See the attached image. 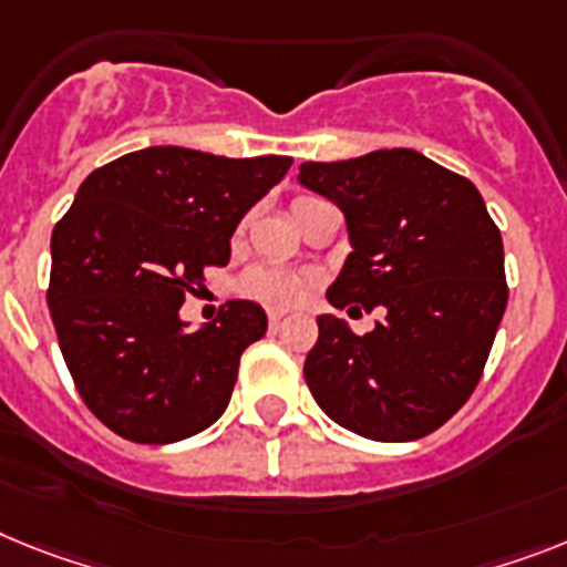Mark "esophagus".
Instances as JSON below:
<instances>
[{
	"mask_svg": "<svg viewBox=\"0 0 567 567\" xmlns=\"http://www.w3.org/2000/svg\"><path fill=\"white\" fill-rule=\"evenodd\" d=\"M282 320H285V313H282V311H268L270 328H279V326H282Z\"/></svg>",
	"mask_w": 567,
	"mask_h": 567,
	"instance_id": "34e87169",
	"label": "esophagus"
}]
</instances>
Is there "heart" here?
Segmentation results:
<instances>
[{"label":"heart","mask_w":567,"mask_h":567,"mask_svg":"<svg viewBox=\"0 0 567 567\" xmlns=\"http://www.w3.org/2000/svg\"><path fill=\"white\" fill-rule=\"evenodd\" d=\"M311 202V195H299L297 202ZM311 288V279L293 270H279V268H250L241 276V291L247 297L261 299L274 308H291L302 302Z\"/></svg>","instance_id":"b5f03b06"}]
</instances>
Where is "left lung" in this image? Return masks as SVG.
Instances as JSON below:
<instances>
[{"mask_svg":"<svg viewBox=\"0 0 567 567\" xmlns=\"http://www.w3.org/2000/svg\"><path fill=\"white\" fill-rule=\"evenodd\" d=\"M299 184L340 207L354 247L328 302L386 308L363 337L337 317L317 320L302 369L313 401L372 441L430 435L478 386L507 308L502 233L482 193L415 150L308 161Z\"/></svg>","mask_w":567,"mask_h":567,"instance_id":"obj_1","label":"left lung"}]
</instances>
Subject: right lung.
<instances>
[{"label":"right lung","instance_id":"right-lung-1","mask_svg":"<svg viewBox=\"0 0 567 567\" xmlns=\"http://www.w3.org/2000/svg\"><path fill=\"white\" fill-rule=\"evenodd\" d=\"M291 164L150 146L80 184L51 233L49 308L71 380L109 430L173 444L221 417L268 317L233 299L187 334L178 311L204 270L230 261L236 225Z\"/></svg>","mask_w":567,"mask_h":567}]
</instances>
